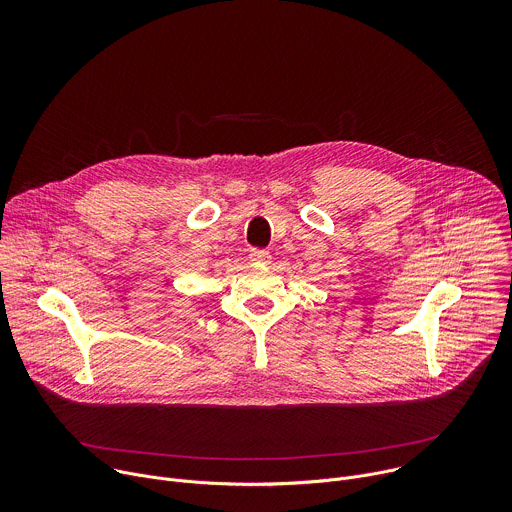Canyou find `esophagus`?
<instances>
[{
  "instance_id": "1",
  "label": "esophagus",
  "mask_w": 512,
  "mask_h": 512,
  "mask_svg": "<svg viewBox=\"0 0 512 512\" xmlns=\"http://www.w3.org/2000/svg\"><path fill=\"white\" fill-rule=\"evenodd\" d=\"M249 259H251L253 263H257V265H267V263L271 261V255H269V251H263V249H255V251H251Z\"/></svg>"
}]
</instances>
